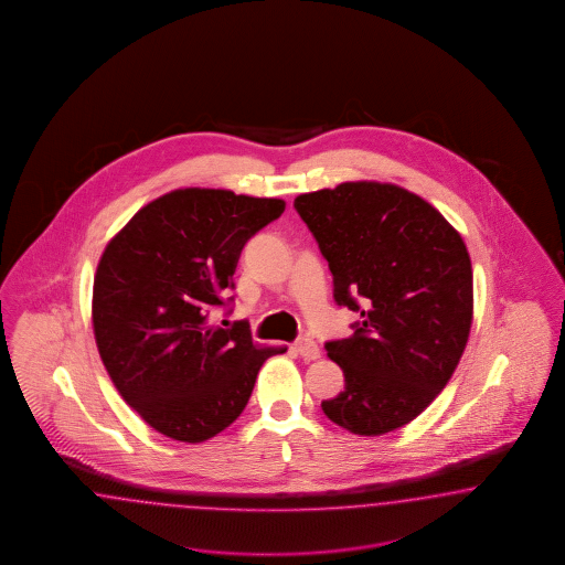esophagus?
I'll return each instance as SVG.
<instances>
[{"instance_id":"obj_1","label":"esophagus","mask_w":565,"mask_h":565,"mask_svg":"<svg viewBox=\"0 0 565 565\" xmlns=\"http://www.w3.org/2000/svg\"><path fill=\"white\" fill-rule=\"evenodd\" d=\"M296 350H298V354L305 360H315L321 356L319 345L312 342V340H308V338H300V340L296 342Z\"/></svg>"}]
</instances>
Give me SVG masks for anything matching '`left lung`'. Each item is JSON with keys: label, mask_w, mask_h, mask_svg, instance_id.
<instances>
[{"label": "left lung", "mask_w": 565, "mask_h": 565, "mask_svg": "<svg viewBox=\"0 0 565 565\" xmlns=\"http://www.w3.org/2000/svg\"><path fill=\"white\" fill-rule=\"evenodd\" d=\"M294 209L333 275V298L360 312L326 343L345 376L321 408L354 435H385L441 394L472 326V265L462 236L425 199L395 184L343 182Z\"/></svg>", "instance_id": "1"}]
</instances>
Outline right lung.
<instances>
[{
    "label": "right lung",
    "instance_id": "add662e5",
    "mask_svg": "<svg viewBox=\"0 0 565 565\" xmlns=\"http://www.w3.org/2000/svg\"><path fill=\"white\" fill-rule=\"evenodd\" d=\"M286 209L232 190H173L111 239L93 284V329L116 390L161 435L201 444L248 404L263 362L248 326L209 323L244 244Z\"/></svg>",
    "mask_w": 565,
    "mask_h": 565
}]
</instances>
